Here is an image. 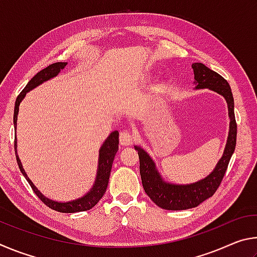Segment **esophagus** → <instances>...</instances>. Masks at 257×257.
I'll return each mask as SVG.
<instances>
[{
    "instance_id": "esophagus-1",
    "label": "esophagus",
    "mask_w": 257,
    "mask_h": 257,
    "mask_svg": "<svg viewBox=\"0 0 257 257\" xmlns=\"http://www.w3.org/2000/svg\"><path fill=\"white\" fill-rule=\"evenodd\" d=\"M119 141H120V144L122 146H129V145L133 144L134 138L132 136V134L127 132V130H123V132L120 133Z\"/></svg>"
}]
</instances>
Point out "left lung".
I'll use <instances>...</instances> for the list:
<instances>
[{"mask_svg":"<svg viewBox=\"0 0 257 257\" xmlns=\"http://www.w3.org/2000/svg\"><path fill=\"white\" fill-rule=\"evenodd\" d=\"M195 89L207 88L223 96L228 105L229 134L222 158L216 163L210 175L193 184L178 185L165 181L159 172L154 160L141 146H134L139 156V171L145 193L156 205L164 210L180 211L198 206L213 196L222 181L229 161L234 152L237 141V123L234 119V102L228 81L219 73L208 69L203 63H193Z\"/></svg>","mask_w":257,"mask_h":257,"instance_id":"left-lung-1","label":"left lung"}]
</instances>
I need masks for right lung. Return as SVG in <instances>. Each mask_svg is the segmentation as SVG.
Wrapping results in <instances>:
<instances>
[{
  "mask_svg": "<svg viewBox=\"0 0 257 257\" xmlns=\"http://www.w3.org/2000/svg\"><path fill=\"white\" fill-rule=\"evenodd\" d=\"M68 62H56L51 64V66L46 67L43 69L40 72H37L32 79L28 81V84L26 85L23 92L19 94V96L16 99L15 104V113H14V125H15V132H17V120H18V113H19V106L20 103L23 102L25 98L26 94L34 88H36L37 86L42 85L43 82L52 79L59 75L61 70H63ZM15 150H16V158L17 162H18L19 169L21 173H23L24 177L27 179L29 182L30 187H32L34 193L40 197L41 201L51 207L52 210L62 212V213H76V212H82V211H88L90 208L94 207L96 204L99 202V199L103 197V195L105 194L108 179H110V173L112 169V163L113 160H114V156L116 152L119 150V132H112L110 134L105 142L103 143V145L99 149L98 153V167H97V172H96V179L92 188L88 190V193L85 194L84 196H81L77 199H73V201L69 202H58L53 201L49 197H46L43 195L40 190L36 188V186L33 184V181L29 179L27 173L24 170L23 164H21V161L19 159V155L17 153V135H15Z\"/></svg>",
  "mask_w": 257,
  "mask_h": 257,
  "instance_id": "add662e5",
  "label": "right lung"
}]
</instances>
